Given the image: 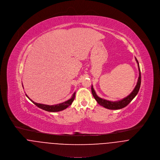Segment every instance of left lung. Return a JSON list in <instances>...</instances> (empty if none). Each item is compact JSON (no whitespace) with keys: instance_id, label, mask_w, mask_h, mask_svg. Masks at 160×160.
Wrapping results in <instances>:
<instances>
[{"instance_id":"obj_1","label":"left lung","mask_w":160,"mask_h":160,"mask_svg":"<svg viewBox=\"0 0 160 160\" xmlns=\"http://www.w3.org/2000/svg\"><path fill=\"white\" fill-rule=\"evenodd\" d=\"M135 60L138 64V71H139V77L138 78V81H137V85H136L135 88L132 92V93L129 95H128L127 97L124 98V99L118 101H108V100L102 99V98H99V96H98L94 88H93V86H92V95L99 105H101V106H103L104 108H107L108 109H114H114H120L124 108V107L128 106V104L132 101V100L137 95V93L139 91L140 87V84H141V73H140V69L138 62L136 58H135Z\"/></svg>"}]
</instances>
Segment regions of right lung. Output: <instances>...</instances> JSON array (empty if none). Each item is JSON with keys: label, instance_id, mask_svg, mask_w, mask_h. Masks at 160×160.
Instances as JSON below:
<instances>
[{"label": "right lung", "instance_id": "add662e5", "mask_svg": "<svg viewBox=\"0 0 160 160\" xmlns=\"http://www.w3.org/2000/svg\"><path fill=\"white\" fill-rule=\"evenodd\" d=\"M26 96H27V98L30 99L32 101V103L34 104L36 106H38V108L45 110L46 111H49V112H59L61 111H62L65 109H66L67 108H68L69 106L71 105V104L72 103V102L73 101L75 97V92L73 94L72 97L69 99L68 100L65 101L64 102L62 103H59L58 104H55V105H47V104H40V103H37L34 102L32 100L27 94H25Z\"/></svg>", "mask_w": 160, "mask_h": 160}]
</instances>
